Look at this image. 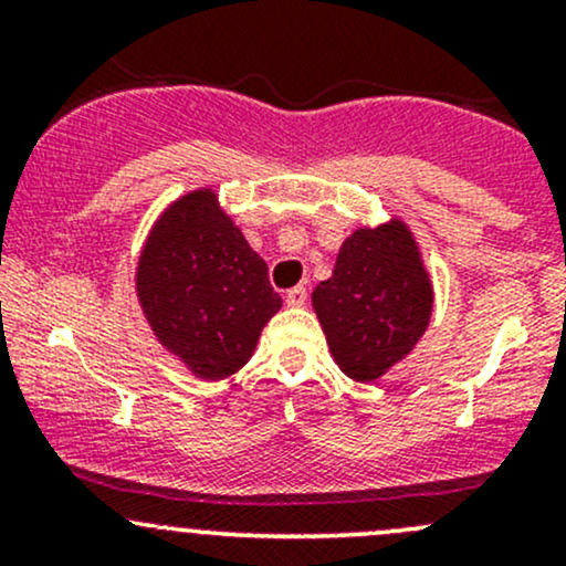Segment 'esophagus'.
<instances>
[{
  "label": "esophagus",
  "instance_id": "esophagus-1",
  "mask_svg": "<svg viewBox=\"0 0 566 566\" xmlns=\"http://www.w3.org/2000/svg\"><path fill=\"white\" fill-rule=\"evenodd\" d=\"M305 295H308V292H305L303 284H297V287L287 290V295H284V301H287V305H303V303H305Z\"/></svg>",
  "mask_w": 566,
  "mask_h": 566
}]
</instances>
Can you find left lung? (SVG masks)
<instances>
[{"mask_svg": "<svg viewBox=\"0 0 566 566\" xmlns=\"http://www.w3.org/2000/svg\"><path fill=\"white\" fill-rule=\"evenodd\" d=\"M311 301L335 365L348 378L373 382L399 365L433 311L431 276L405 220L350 233L333 276L316 284Z\"/></svg>", "mask_w": 566, "mask_h": 566, "instance_id": "1", "label": "left lung"}]
</instances>
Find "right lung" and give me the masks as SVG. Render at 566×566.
I'll list each match as a JSON object with an SVG mask.
<instances>
[{
  "label": "right lung",
  "instance_id": "add662e5",
  "mask_svg": "<svg viewBox=\"0 0 566 566\" xmlns=\"http://www.w3.org/2000/svg\"><path fill=\"white\" fill-rule=\"evenodd\" d=\"M135 292L157 340L205 380L242 369L282 308L269 265L220 210L212 188H197L161 212L140 250Z\"/></svg>",
  "mask_w": 566,
  "mask_h": 566
}]
</instances>
